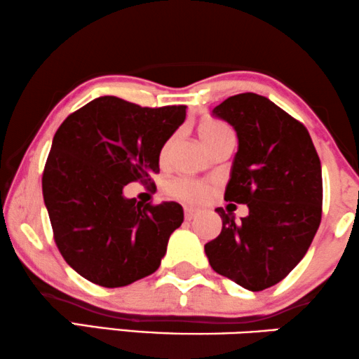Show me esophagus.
I'll return each mask as SVG.
<instances>
[{
	"mask_svg": "<svg viewBox=\"0 0 359 359\" xmlns=\"http://www.w3.org/2000/svg\"><path fill=\"white\" fill-rule=\"evenodd\" d=\"M197 215V210L192 209V207H184V218L186 220H192Z\"/></svg>",
	"mask_w": 359,
	"mask_h": 359,
	"instance_id": "esophagus-1",
	"label": "esophagus"
}]
</instances>
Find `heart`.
Returning <instances> with one entry per match:
<instances>
[{
  "label": "heart",
  "mask_w": 359,
  "mask_h": 359,
  "mask_svg": "<svg viewBox=\"0 0 359 359\" xmlns=\"http://www.w3.org/2000/svg\"><path fill=\"white\" fill-rule=\"evenodd\" d=\"M197 133H199L201 141L204 142V145L212 144L223 134L231 133L230 128L225 126V124L220 121H215V119H204L197 128ZM167 192L168 196L175 197V199L184 201V202H191V204H197V202H202L209 194V188L204 183L196 180H189V178H180L171 181V183L167 186Z\"/></svg>",
  "instance_id": "heart-1"
}]
</instances>
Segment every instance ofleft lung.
Masks as SVG:
<instances>
[{"instance_id": "1", "label": "left lung", "mask_w": 359, "mask_h": 359, "mask_svg": "<svg viewBox=\"0 0 359 359\" xmlns=\"http://www.w3.org/2000/svg\"><path fill=\"white\" fill-rule=\"evenodd\" d=\"M235 128L238 152L225 201L246 204L235 222L222 207V231L207 243L217 273L249 292L283 280L308 252L322 217V170L303 124L257 93H238L212 110Z\"/></svg>"}]
</instances>
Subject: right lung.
<instances>
[{
	"label": "right lung",
	"mask_w": 359,
	"mask_h": 359,
	"mask_svg": "<svg viewBox=\"0 0 359 359\" xmlns=\"http://www.w3.org/2000/svg\"><path fill=\"white\" fill-rule=\"evenodd\" d=\"M184 118V105L142 108L105 95L71 113L56 131L41 178L43 201L61 256L89 282L126 287L160 267L183 207L142 204L123 191L133 181L152 184L162 147Z\"/></svg>",
	"instance_id": "1"
}]
</instances>
